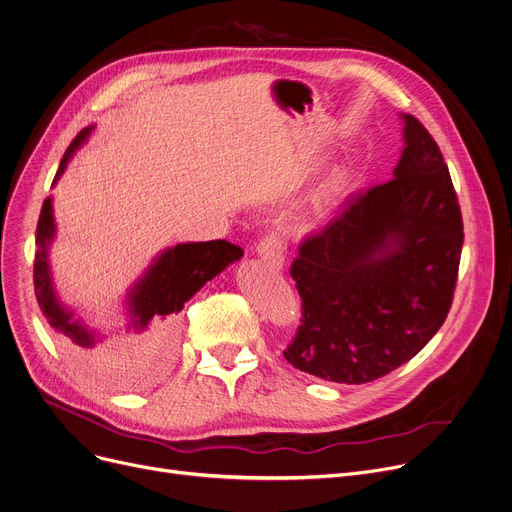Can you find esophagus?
I'll use <instances>...</instances> for the list:
<instances>
[{"mask_svg": "<svg viewBox=\"0 0 512 512\" xmlns=\"http://www.w3.org/2000/svg\"><path fill=\"white\" fill-rule=\"evenodd\" d=\"M258 256H260L264 262H268L270 266L281 270L283 264H285V248H283V242H281L274 233L266 235V238L258 244Z\"/></svg>", "mask_w": 512, "mask_h": 512, "instance_id": "esophagus-1", "label": "esophagus"}]
</instances>
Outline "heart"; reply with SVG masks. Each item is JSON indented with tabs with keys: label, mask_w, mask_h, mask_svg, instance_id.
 Segmentation results:
<instances>
[{
	"label": "heart",
	"mask_w": 512,
	"mask_h": 512,
	"mask_svg": "<svg viewBox=\"0 0 512 512\" xmlns=\"http://www.w3.org/2000/svg\"><path fill=\"white\" fill-rule=\"evenodd\" d=\"M332 186H336V180H334V182H332Z\"/></svg>",
	"instance_id": "b5f03b06"
}]
</instances>
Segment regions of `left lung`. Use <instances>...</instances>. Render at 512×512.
Here are the masks:
<instances>
[{
  "mask_svg": "<svg viewBox=\"0 0 512 512\" xmlns=\"http://www.w3.org/2000/svg\"><path fill=\"white\" fill-rule=\"evenodd\" d=\"M404 149L393 178L352 196L301 244L291 277L303 318L283 352L326 381H375L443 326L457 283L463 221L430 133L402 114Z\"/></svg>",
  "mask_w": 512,
  "mask_h": 512,
  "instance_id": "1",
  "label": "left lung"
}]
</instances>
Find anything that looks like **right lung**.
Listing matches in <instances>:
<instances>
[{
    "label": "right lung",
    "mask_w": 512,
    "mask_h": 512,
    "mask_svg": "<svg viewBox=\"0 0 512 512\" xmlns=\"http://www.w3.org/2000/svg\"><path fill=\"white\" fill-rule=\"evenodd\" d=\"M94 127H86L67 147L63 160L59 164L55 182L65 172L73 153L80 149ZM55 217H53V199L43 203L41 217L36 225V258H34V293L38 307L47 318L49 326L59 332L73 348L80 359L88 361L98 373H104L112 379L131 383L141 373L143 357H153V361L166 359L176 342L178 334V313L184 303L215 279L229 264L238 262L244 256L240 246H233L225 240L211 242H188L176 244L153 258L141 279L127 293V313L129 328L135 332H149V338L143 346L129 352H116L110 357H96L94 346L102 340L100 334L88 328L75 311L61 303L49 264V248L55 240Z\"/></svg>",
    "instance_id": "right-lung-1"
}]
</instances>
